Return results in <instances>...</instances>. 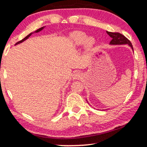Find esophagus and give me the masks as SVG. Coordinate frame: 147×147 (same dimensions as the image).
Wrapping results in <instances>:
<instances>
[{
    "instance_id": "esophagus-1",
    "label": "esophagus",
    "mask_w": 147,
    "mask_h": 147,
    "mask_svg": "<svg viewBox=\"0 0 147 147\" xmlns=\"http://www.w3.org/2000/svg\"><path fill=\"white\" fill-rule=\"evenodd\" d=\"M81 73L79 71H76L73 74V79L74 80H80V79L81 78Z\"/></svg>"
}]
</instances>
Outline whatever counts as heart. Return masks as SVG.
<instances>
[{
	"label": "heart",
	"mask_w": 147,
	"mask_h": 147,
	"mask_svg": "<svg viewBox=\"0 0 147 147\" xmlns=\"http://www.w3.org/2000/svg\"><path fill=\"white\" fill-rule=\"evenodd\" d=\"M71 39L76 46H81L85 43L87 49H91L95 44V40L93 37H87L86 33L82 31L74 33L71 35Z\"/></svg>",
	"instance_id": "b5f03b06"
}]
</instances>
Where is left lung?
<instances>
[{
  "label": "left lung",
  "mask_w": 147,
  "mask_h": 147,
  "mask_svg": "<svg viewBox=\"0 0 147 147\" xmlns=\"http://www.w3.org/2000/svg\"><path fill=\"white\" fill-rule=\"evenodd\" d=\"M107 33L110 35V37H112V40L110 41V44L111 45H125L128 44L131 47V49L134 51V47L131 42L127 38H126L123 35L118 32H110V31H107Z\"/></svg>",
  "instance_id": "8db88e82"
}]
</instances>
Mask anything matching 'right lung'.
Here are the masks:
<instances>
[{"label":"right lung","mask_w":147,"mask_h":147,"mask_svg":"<svg viewBox=\"0 0 147 147\" xmlns=\"http://www.w3.org/2000/svg\"><path fill=\"white\" fill-rule=\"evenodd\" d=\"M42 29H43V28H39V29H37V31H35V33H38V32H39V31H41ZM31 34H32V33H30V34H29L28 35H27L26 37H25V38H24V39H22L21 40H20V41H18V42H16V45H17V44H19V43H20V42H23V41H24V40H26L27 39H28V38L29 37H30V36L31 35Z\"/></svg>","instance_id":"right-lung-1"}]
</instances>
